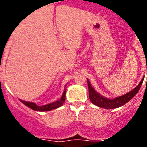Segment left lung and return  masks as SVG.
I'll return each mask as SVG.
<instances>
[{
    "label": "left lung",
    "mask_w": 147,
    "mask_h": 147,
    "mask_svg": "<svg viewBox=\"0 0 147 147\" xmlns=\"http://www.w3.org/2000/svg\"><path fill=\"white\" fill-rule=\"evenodd\" d=\"M144 79V78H142V80L140 81L139 85H137L136 88H134V89L131 90L130 92H127V94H123L122 96L116 97V98H113V99L105 98V97L102 96L100 94H99L98 92H97L96 90L94 89V88L92 86L89 80L87 79L90 100L94 105H96L98 107H102V108H105V109H114V108L121 107L123 105H125L126 103H127L129 100H131L137 94V92H139L140 88L141 87Z\"/></svg>",
    "instance_id": "obj_1"
}]
</instances>
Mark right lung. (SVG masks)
<instances>
[{
	"label": "right lung",
	"instance_id": "obj_1",
	"mask_svg": "<svg viewBox=\"0 0 147 147\" xmlns=\"http://www.w3.org/2000/svg\"><path fill=\"white\" fill-rule=\"evenodd\" d=\"M66 86V85H65ZM65 90L63 93H62V97L58 99L57 100H55L54 102L49 103L48 105H42V106H39V105H36L35 103L30 102V101H26V100H20L24 105L27 106L28 107L31 108L32 110H34L36 111H49L53 109H56L58 107H61L63 104H64L65 100V93H66V89H65Z\"/></svg>",
	"mask_w": 147,
	"mask_h": 147
}]
</instances>
